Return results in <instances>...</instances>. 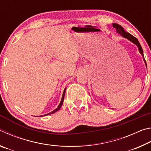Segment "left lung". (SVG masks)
<instances>
[{
  "label": "left lung",
  "mask_w": 151,
  "mask_h": 151,
  "mask_svg": "<svg viewBox=\"0 0 151 151\" xmlns=\"http://www.w3.org/2000/svg\"><path fill=\"white\" fill-rule=\"evenodd\" d=\"M112 26H113L114 28H115L117 32L119 33V34H121L124 38H126V39H129V40H131V42H132L134 43V44H135V45L137 46L138 48H139V50L140 53L142 55L143 59H144V61H145V65H146V66H147L146 60H145V58H144V56H143L142 48L141 46H140V43L139 42V40H138V39H137V38L134 37V36H132V35L130 34V33L127 32V31H125L124 29H123V27H122L121 25H119V24H116V23H113V24H112Z\"/></svg>",
  "instance_id": "obj_1"
}]
</instances>
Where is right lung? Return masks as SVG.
<instances>
[{"label":"right lung","mask_w":151,"mask_h":151,"mask_svg":"<svg viewBox=\"0 0 151 151\" xmlns=\"http://www.w3.org/2000/svg\"><path fill=\"white\" fill-rule=\"evenodd\" d=\"M65 91H66V88H65V91H64V93H63V96H62V99H61V101H60V103L59 104V105L58 106V107L56 109H55L54 111H52V112H49V113H48V114H45V115H42V116H45V115H48V114H52V113H55V112H56L57 111H58V110H59L60 109V107H61V106H62V104H63V101H64V98H65Z\"/></svg>","instance_id":"obj_1"}]
</instances>
